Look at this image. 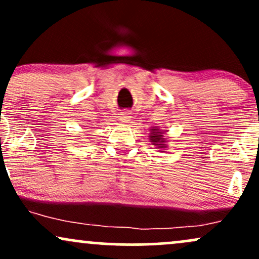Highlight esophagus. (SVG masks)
Wrapping results in <instances>:
<instances>
[{
  "label": "esophagus",
  "instance_id": "obj_1",
  "mask_svg": "<svg viewBox=\"0 0 259 259\" xmlns=\"http://www.w3.org/2000/svg\"><path fill=\"white\" fill-rule=\"evenodd\" d=\"M130 118H132V115H130L129 112H121L119 114V121L123 124L129 123Z\"/></svg>",
  "mask_w": 259,
  "mask_h": 259
}]
</instances>
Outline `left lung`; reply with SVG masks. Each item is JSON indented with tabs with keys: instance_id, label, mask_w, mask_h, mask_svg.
<instances>
[{
	"instance_id": "left-lung-1",
	"label": "left lung",
	"mask_w": 259,
	"mask_h": 259,
	"mask_svg": "<svg viewBox=\"0 0 259 259\" xmlns=\"http://www.w3.org/2000/svg\"><path fill=\"white\" fill-rule=\"evenodd\" d=\"M150 142L152 145L156 146V148H158V150H165V147H167V140H165L164 135H165V132L167 130H162L160 127L158 126H153L150 129Z\"/></svg>"
}]
</instances>
